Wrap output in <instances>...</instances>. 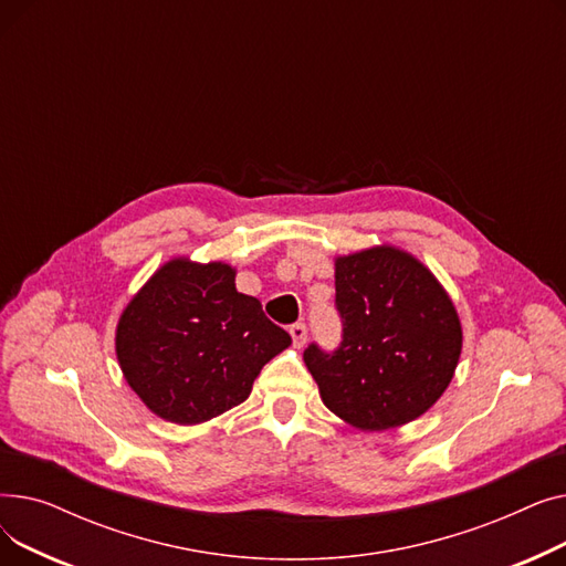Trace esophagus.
Returning a JSON list of instances; mask_svg holds the SVG:
<instances>
[{
  "label": "esophagus",
  "mask_w": 566,
  "mask_h": 566,
  "mask_svg": "<svg viewBox=\"0 0 566 566\" xmlns=\"http://www.w3.org/2000/svg\"><path fill=\"white\" fill-rule=\"evenodd\" d=\"M289 333H291L295 346H305L307 344V325L305 323H293L291 328H289Z\"/></svg>",
  "instance_id": "34e87169"
}]
</instances>
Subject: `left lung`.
Segmentation results:
<instances>
[{
    "label": "left lung",
    "instance_id": "left-lung-1",
    "mask_svg": "<svg viewBox=\"0 0 566 566\" xmlns=\"http://www.w3.org/2000/svg\"><path fill=\"white\" fill-rule=\"evenodd\" d=\"M342 342L303 358L323 403L365 431L401 427L427 412L448 388L461 323L450 295L427 268L397 248H374L335 263Z\"/></svg>",
    "mask_w": 566,
    "mask_h": 566
}]
</instances>
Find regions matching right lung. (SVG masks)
<instances>
[{
  "instance_id": "right-lung-1",
  "label": "right lung",
  "mask_w": 566,
  "mask_h": 566,
  "mask_svg": "<svg viewBox=\"0 0 566 566\" xmlns=\"http://www.w3.org/2000/svg\"><path fill=\"white\" fill-rule=\"evenodd\" d=\"M227 263L174 259L144 284L116 325V358L139 399L176 424L243 403L291 337Z\"/></svg>"
}]
</instances>
